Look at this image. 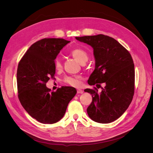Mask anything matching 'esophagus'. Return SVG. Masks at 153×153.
<instances>
[{
    "label": "esophagus",
    "instance_id": "34e87169",
    "mask_svg": "<svg viewBox=\"0 0 153 153\" xmlns=\"http://www.w3.org/2000/svg\"><path fill=\"white\" fill-rule=\"evenodd\" d=\"M77 93L78 94H82L83 92H84V91H83L82 90H81V89H77Z\"/></svg>",
    "mask_w": 153,
    "mask_h": 153
}]
</instances>
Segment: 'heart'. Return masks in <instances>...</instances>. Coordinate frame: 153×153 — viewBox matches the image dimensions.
I'll use <instances>...</instances> for the list:
<instances>
[{
    "label": "heart",
    "instance_id": "1",
    "mask_svg": "<svg viewBox=\"0 0 153 153\" xmlns=\"http://www.w3.org/2000/svg\"><path fill=\"white\" fill-rule=\"evenodd\" d=\"M69 53L80 64H82L85 63L88 61V59H89V54L87 52V51L80 47H75L72 48L69 51ZM53 64L55 68L57 70H59L62 68V62L61 59L59 57H57L54 60ZM80 80L81 77L78 76H66L63 78L62 82L71 86L78 87L80 84Z\"/></svg>",
    "mask_w": 153,
    "mask_h": 153
}]
</instances>
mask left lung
Listing matches in <instances>:
<instances>
[{"label": "left lung", "mask_w": 153, "mask_h": 153, "mask_svg": "<svg viewBox=\"0 0 153 153\" xmlns=\"http://www.w3.org/2000/svg\"><path fill=\"white\" fill-rule=\"evenodd\" d=\"M94 50L95 69L88 84L96 87L84 91L92 94L87 108L89 117L99 123H110L117 119L128 108L135 91V69L131 54L117 40L103 34L76 37ZM105 82L103 88L100 83Z\"/></svg>", "instance_id": "8db88e82"}]
</instances>
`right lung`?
I'll list each match as a JSON object with an SVG mask.
<instances>
[{
    "label": "right lung",
    "instance_id": "right-lung-1",
    "mask_svg": "<svg viewBox=\"0 0 153 153\" xmlns=\"http://www.w3.org/2000/svg\"><path fill=\"white\" fill-rule=\"evenodd\" d=\"M69 42L61 38L40 39L30 46L18 63V99L27 112L39 123L53 124L61 120L76 93L72 87L63 86L50 92L46 86L54 78V60Z\"/></svg>",
    "mask_w": 153,
    "mask_h": 153
}]
</instances>
